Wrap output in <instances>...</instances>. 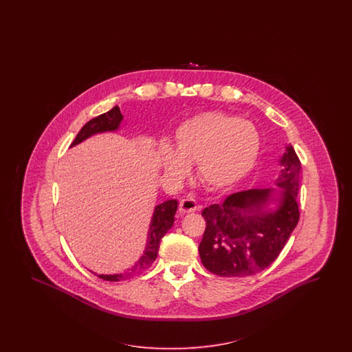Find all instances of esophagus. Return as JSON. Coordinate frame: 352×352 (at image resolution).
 Wrapping results in <instances>:
<instances>
[{
  "mask_svg": "<svg viewBox=\"0 0 352 352\" xmlns=\"http://www.w3.org/2000/svg\"><path fill=\"white\" fill-rule=\"evenodd\" d=\"M196 210H199V205L193 199H184L179 204V212L182 214L195 213Z\"/></svg>",
  "mask_w": 352,
  "mask_h": 352,
  "instance_id": "1",
  "label": "esophagus"
}]
</instances>
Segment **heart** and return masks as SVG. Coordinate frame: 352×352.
<instances>
[{
    "instance_id": "obj_1",
    "label": "heart",
    "mask_w": 352,
    "mask_h": 352,
    "mask_svg": "<svg viewBox=\"0 0 352 352\" xmlns=\"http://www.w3.org/2000/svg\"><path fill=\"white\" fill-rule=\"evenodd\" d=\"M259 149L261 137L252 122L222 112H204L182 122L174 134V149L162 144L159 161L175 181L184 178L195 162L196 178L204 187L222 191L252 171Z\"/></svg>"
}]
</instances>
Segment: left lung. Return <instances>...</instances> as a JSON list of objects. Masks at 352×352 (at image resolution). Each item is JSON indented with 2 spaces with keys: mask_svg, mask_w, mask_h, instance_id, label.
Instances as JSON below:
<instances>
[{
  "mask_svg": "<svg viewBox=\"0 0 352 352\" xmlns=\"http://www.w3.org/2000/svg\"><path fill=\"white\" fill-rule=\"evenodd\" d=\"M275 188H254L205 208L199 253L218 276L245 277L266 270L284 249L298 223L300 161L292 144L280 157Z\"/></svg>",
  "mask_w": 352,
  "mask_h": 352,
  "instance_id": "1",
  "label": "left lung"
}]
</instances>
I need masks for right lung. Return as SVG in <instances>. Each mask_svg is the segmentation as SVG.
<instances>
[{
  "instance_id": "obj_1",
  "label": "right lung",
  "mask_w": 352,
  "mask_h": 352,
  "mask_svg": "<svg viewBox=\"0 0 352 352\" xmlns=\"http://www.w3.org/2000/svg\"><path fill=\"white\" fill-rule=\"evenodd\" d=\"M122 118H124L120 112V108L118 106H115L107 113H103L98 118L90 120L85 126L78 131L71 147H75L77 144L82 143L86 139L96 135V134L118 131L120 129L122 128V125H121ZM177 209H178V201L174 199L166 200V201L155 206L153 214L151 217V222H149L144 250L133 266L129 267L121 274H112V275H100L91 270H89V271L91 274H94L96 276L100 277L107 281H121V280H128L131 277L138 276L142 272L148 270L157 256L161 239L166 234V232L174 224V215L177 213Z\"/></svg>"
}]
</instances>
